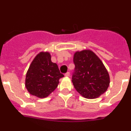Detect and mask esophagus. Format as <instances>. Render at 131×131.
Listing matches in <instances>:
<instances>
[{"instance_id":"1","label":"esophagus","mask_w":131,"mask_h":131,"mask_svg":"<svg viewBox=\"0 0 131 131\" xmlns=\"http://www.w3.org/2000/svg\"><path fill=\"white\" fill-rule=\"evenodd\" d=\"M69 75H70V73L69 72H67L65 73V76H66V77H69Z\"/></svg>"}]
</instances>
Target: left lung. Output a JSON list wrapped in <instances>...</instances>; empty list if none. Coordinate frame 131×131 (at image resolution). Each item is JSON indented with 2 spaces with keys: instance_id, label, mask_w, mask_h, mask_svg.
<instances>
[{
  "instance_id": "8db88e82",
  "label": "left lung",
  "mask_w": 131,
  "mask_h": 131,
  "mask_svg": "<svg viewBox=\"0 0 131 131\" xmlns=\"http://www.w3.org/2000/svg\"><path fill=\"white\" fill-rule=\"evenodd\" d=\"M75 69L72 83L84 98L93 99L104 93L110 84V77L101 60L93 52L83 50L75 53Z\"/></svg>"
}]
</instances>
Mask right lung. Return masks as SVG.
<instances>
[{"label":"right lung","mask_w":131,"mask_h":131,"mask_svg":"<svg viewBox=\"0 0 131 131\" xmlns=\"http://www.w3.org/2000/svg\"><path fill=\"white\" fill-rule=\"evenodd\" d=\"M64 77L58 66L51 61L48 52H40L31 63L26 74L25 86L31 94L42 98L56 89L59 79Z\"/></svg>","instance_id":"add662e5"}]
</instances>
